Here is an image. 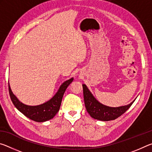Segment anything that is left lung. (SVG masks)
<instances>
[{"label": "left lung", "mask_w": 152, "mask_h": 152, "mask_svg": "<svg viewBox=\"0 0 152 152\" xmlns=\"http://www.w3.org/2000/svg\"><path fill=\"white\" fill-rule=\"evenodd\" d=\"M82 88H83L84 104L87 112L93 119L102 121L115 120L120 117L129 109V108L132 106L135 100L130 104L125 106L118 107H108L98 101L85 84H82Z\"/></svg>", "instance_id": "8db88e82"}]
</instances>
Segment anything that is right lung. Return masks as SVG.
Listing matches in <instances>:
<instances>
[{"instance_id":"1","label":"right lung","mask_w":152,"mask_h":152,"mask_svg":"<svg viewBox=\"0 0 152 152\" xmlns=\"http://www.w3.org/2000/svg\"><path fill=\"white\" fill-rule=\"evenodd\" d=\"M73 80V78H71L63 82L59 88L58 92L51 99L44 103L36 106H30L20 102L12 93L9 84L10 97L15 107L25 116L36 122H45L54 117L59 111L64 92Z\"/></svg>"}]
</instances>
